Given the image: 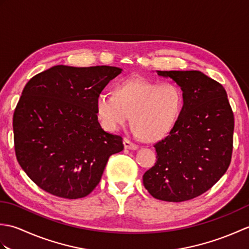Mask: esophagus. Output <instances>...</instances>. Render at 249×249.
<instances>
[{
	"instance_id": "obj_1",
	"label": "esophagus",
	"mask_w": 249,
	"mask_h": 249,
	"mask_svg": "<svg viewBox=\"0 0 249 249\" xmlns=\"http://www.w3.org/2000/svg\"><path fill=\"white\" fill-rule=\"evenodd\" d=\"M123 143H124V147L126 150H137L138 149V145L133 143V142H130L128 139H126V138L124 139Z\"/></svg>"
}]
</instances>
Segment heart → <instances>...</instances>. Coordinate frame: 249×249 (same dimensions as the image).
<instances>
[{"label":"heart","mask_w":249,"mask_h":249,"mask_svg":"<svg viewBox=\"0 0 249 249\" xmlns=\"http://www.w3.org/2000/svg\"><path fill=\"white\" fill-rule=\"evenodd\" d=\"M182 105L183 93L178 84L134 77L119 83L114 94L100 93L96 99V112L109 131L119 130L130 113L133 134L156 141L174 127Z\"/></svg>","instance_id":"b5f03b06"}]
</instances>
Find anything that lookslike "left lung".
Here are the masks:
<instances>
[{
	"mask_svg": "<svg viewBox=\"0 0 249 249\" xmlns=\"http://www.w3.org/2000/svg\"><path fill=\"white\" fill-rule=\"evenodd\" d=\"M183 92L174 127L154 145L155 165L143 174L153 197L182 202L209 190L231 162L234 116L224 87L199 71H157Z\"/></svg>",
	"mask_w": 249,
	"mask_h": 249,
	"instance_id": "left-lung-1",
	"label": "left lung"
}]
</instances>
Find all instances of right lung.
<instances>
[{"label": "right lung", "instance_id": "1", "mask_svg": "<svg viewBox=\"0 0 249 249\" xmlns=\"http://www.w3.org/2000/svg\"><path fill=\"white\" fill-rule=\"evenodd\" d=\"M122 70L56 65L37 73L15 109L16 157L37 186L56 197L83 198L97 186L121 136L100 126L96 99Z\"/></svg>", "mask_w": 249, "mask_h": 249}]
</instances>
